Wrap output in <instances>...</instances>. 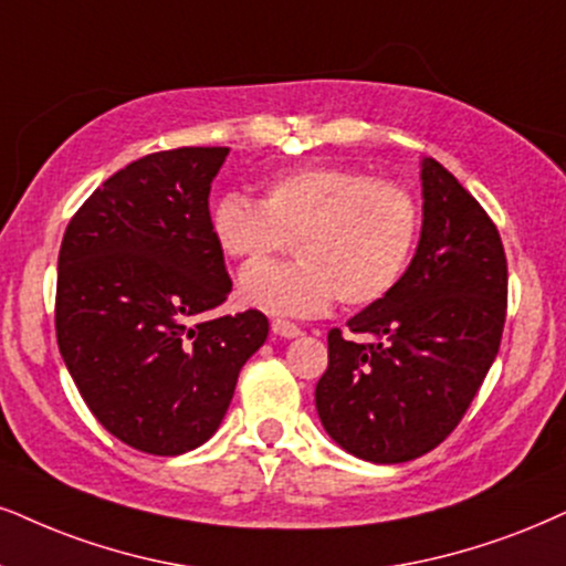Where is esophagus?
I'll return each instance as SVG.
<instances>
[{
  "instance_id": "1",
  "label": "esophagus",
  "mask_w": 566,
  "mask_h": 566,
  "mask_svg": "<svg viewBox=\"0 0 566 566\" xmlns=\"http://www.w3.org/2000/svg\"><path fill=\"white\" fill-rule=\"evenodd\" d=\"M272 333H275V336H281V338H296V336H302V327L289 323V319L277 317V319H272Z\"/></svg>"
}]
</instances>
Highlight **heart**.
<instances>
[{
  "mask_svg": "<svg viewBox=\"0 0 566 566\" xmlns=\"http://www.w3.org/2000/svg\"><path fill=\"white\" fill-rule=\"evenodd\" d=\"M422 212L399 180L357 167L306 165L262 186L260 205L226 193L212 209L214 243L262 262L294 241L296 262L243 270L241 302L272 315L312 317L333 302L367 306L396 289L420 239Z\"/></svg>",
  "mask_w": 566,
  "mask_h": 566,
  "instance_id": "obj_1",
  "label": "heart"
}]
</instances>
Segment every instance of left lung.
Instances as JSON below:
<instances>
[{
    "label": "left lung",
    "mask_w": 566,
    "mask_h": 566,
    "mask_svg": "<svg viewBox=\"0 0 566 566\" xmlns=\"http://www.w3.org/2000/svg\"><path fill=\"white\" fill-rule=\"evenodd\" d=\"M506 254L493 220L432 157L422 159V233L380 302L327 333L315 388L327 436L354 457L399 464L443 443L496 359Z\"/></svg>",
    "instance_id": "8db88e82"
}]
</instances>
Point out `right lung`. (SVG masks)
I'll return each instance as SVG.
<instances>
[{
  "mask_svg": "<svg viewBox=\"0 0 566 566\" xmlns=\"http://www.w3.org/2000/svg\"><path fill=\"white\" fill-rule=\"evenodd\" d=\"M228 146L155 151L107 178L62 235L54 327L91 415L130 449L178 457L220 428L235 380L268 340L260 310L212 315L230 294L209 228Z\"/></svg>",
  "mask_w": 566,
  "mask_h": 566,
  "instance_id": "add662e5",
  "label": "right lung"
}]
</instances>
